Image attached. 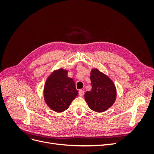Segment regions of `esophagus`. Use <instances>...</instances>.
Segmentation results:
<instances>
[{"label": "esophagus", "mask_w": 154, "mask_h": 154, "mask_svg": "<svg viewBox=\"0 0 154 154\" xmlns=\"http://www.w3.org/2000/svg\"><path fill=\"white\" fill-rule=\"evenodd\" d=\"M83 94H84V91L82 90V89H80V91H79V95H80V96H83Z\"/></svg>", "instance_id": "esophagus-1"}]
</instances>
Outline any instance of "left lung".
Returning a JSON list of instances; mask_svg holds the SVG:
<instances>
[{"label": "left lung", "instance_id": "left-lung-1", "mask_svg": "<svg viewBox=\"0 0 154 154\" xmlns=\"http://www.w3.org/2000/svg\"><path fill=\"white\" fill-rule=\"evenodd\" d=\"M90 78L92 89L85 92V101L92 110L103 112L115 103L117 96L116 85L108 76L96 68L91 69Z\"/></svg>", "mask_w": 154, "mask_h": 154}]
</instances>
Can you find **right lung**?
<instances>
[{
    "label": "right lung",
    "instance_id": "obj_1",
    "mask_svg": "<svg viewBox=\"0 0 154 154\" xmlns=\"http://www.w3.org/2000/svg\"><path fill=\"white\" fill-rule=\"evenodd\" d=\"M68 71L55 69L46 80L44 99L49 108L56 112L66 110L78 94L73 79L67 76Z\"/></svg>",
    "mask_w": 154,
    "mask_h": 154
}]
</instances>
